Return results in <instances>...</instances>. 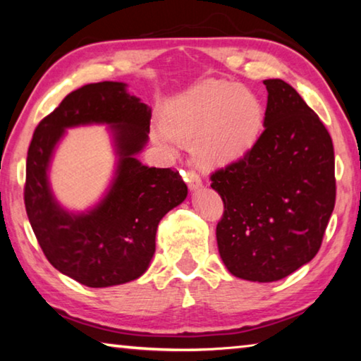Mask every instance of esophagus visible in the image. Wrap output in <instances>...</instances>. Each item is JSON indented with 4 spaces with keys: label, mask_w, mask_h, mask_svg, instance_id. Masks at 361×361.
<instances>
[{
    "label": "esophagus",
    "mask_w": 361,
    "mask_h": 361,
    "mask_svg": "<svg viewBox=\"0 0 361 361\" xmlns=\"http://www.w3.org/2000/svg\"><path fill=\"white\" fill-rule=\"evenodd\" d=\"M185 180H186V183H188V186H189V189H199L200 186H202V181H200V176L195 173V172H192V170H189V172H186L185 173Z\"/></svg>",
    "instance_id": "obj_1"
}]
</instances>
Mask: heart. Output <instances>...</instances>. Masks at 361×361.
Masks as SVG:
<instances>
[{
  "instance_id": "heart-1",
  "label": "heart",
  "mask_w": 361,
  "mask_h": 361,
  "mask_svg": "<svg viewBox=\"0 0 361 361\" xmlns=\"http://www.w3.org/2000/svg\"><path fill=\"white\" fill-rule=\"evenodd\" d=\"M264 119V105L253 92L239 84L207 79L169 103L152 140L167 149L191 143L199 167L224 169L255 148Z\"/></svg>"
}]
</instances>
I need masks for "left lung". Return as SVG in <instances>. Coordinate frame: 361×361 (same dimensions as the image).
<instances>
[{
    "instance_id": "left-lung-1",
    "label": "left lung",
    "mask_w": 361,
    "mask_h": 361,
    "mask_svg": "<svg viewBox=\"0 0 361 361\" xmlns=\"http://www.w3.org/2000/svg\"><path fill=\"white\" fill-rule=\"evenodd\" d=\"M264 132L239 162L216 170L224 213L219 256L232 276L276 282L314 258L336 200L328 130L282 79H266Z\"/></svg>"
}]
</instances>
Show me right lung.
I'll list each match as a JSON object with an SVG mask.
<instances>
[{"mask_svg":"<svg viewBox=\"0 0 361 361\" xmlns=\"http://www.w3.org/2000/svg\"><path fill=\"white\" fill-rule=\"evenodd\" d=\"M151 108L127 84H87L65 97L33 133L27 156L25 209L39 247L65 276L90 288L127 283L143 276L156 252L164 215L180 205L188 186L173 169L143 166ZM105 123L118 162L112 185L92 209L70 212L50 189L48 169L64 130Z\"/></svg>","mask_w":361,"mask_h":361,"instance_id":"obj_1","label":"right lung"}]
</instances>
